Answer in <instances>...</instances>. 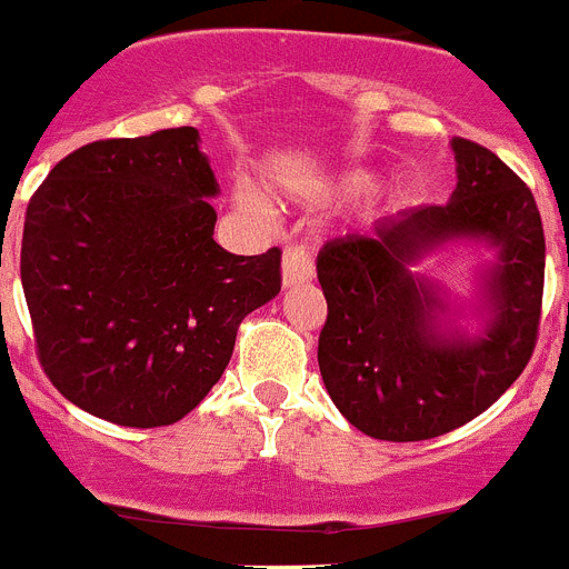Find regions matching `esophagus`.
Instances as JSON below:
<instances>
[{
	"mask_svg": "<svg viewBox=\"0 0 569 569\" xmlns=\"http://www.w3.org/2000/svg\"><path fill=\"white\" fill-rule=\"evenodd\" d=\"M308 279H313V261H310L308 250L293 244L284 250V259H281V281H284V288H290V284H301Z\"/></svg>",
	"mask_w": 569,
	"mask_h": 569,
	"instance_id": "esophagus-1",
	"label": "esophagus"
}]
</instances>
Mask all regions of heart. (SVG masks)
<instances>
[{
    "mask_svg": "<svg viewBox=\"0 0 569 569\" xmlns=\"http://www.w3.org/2000/svg\"><path fill=\"white\" fill-rule=\"evenodd\" d=\"M356 184H359V188H370V184H373V176L361 173L359 179H356Z\"/></svg>",
    "mask_w": 569,
    "mask_h": 569,
    "instance_id": "1",
    "label": "heart"
}]
</instances>
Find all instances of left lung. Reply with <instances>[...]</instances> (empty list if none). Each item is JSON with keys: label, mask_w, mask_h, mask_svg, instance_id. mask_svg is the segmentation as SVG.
<instances>
[{"label": "left lung", "mask_w": 569, "mask_h": 569, "mask_svg": "<svg viewBox=\"0 0 569 569\" xmlns=\"http://www.w3.org/2000/svg\"><path fill=\"white\" fill-rule=\"evenodd\" d=\"M453 153L459 184L450 202L328 241L316 259L328 299L321 379L339 413L381 441L436 439L485 413L539 339L545 228L536 199L492 150L456 136ZM453 238L497 248L479 337L441 329L446 302L412 270Z\"/></svg>", "instance_id": "1"}]
</instances>
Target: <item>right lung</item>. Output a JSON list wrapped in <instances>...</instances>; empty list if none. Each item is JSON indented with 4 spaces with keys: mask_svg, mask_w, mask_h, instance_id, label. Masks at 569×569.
Masks as SVG:
<instances>
[{
    "mask_svg": "<svg viewBox=\"0 0 569 569\" xmlns=\"http://www.w3.org/2000/svg\"><path fill=\"white\" fill-rule=\"evenodd\" d=\"M199 130L102 139L30 196L22 288L59 393L122 427L184 419L222 379L241 319L281 290V250L213 241Z\"/></svg>",
    "mask_w": 569,
    "mask_h": 569,
    "instance_id": "right-lung-1",
    "label": "right lung"
}]
</instances>
